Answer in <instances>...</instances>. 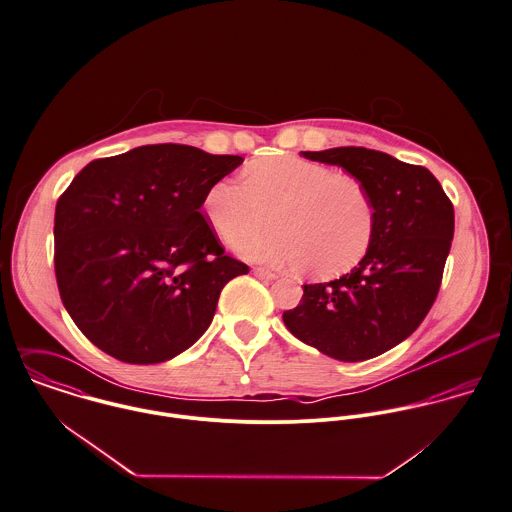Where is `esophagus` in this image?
I'll use <instances>...</instances> for the list:
<instances>
[{"mask_svg": "<svg viewBox=\"0 0 512 512\" xmlns=\"http://www.w3.org/2000/svg\"><path fill=\"white\" fill-rule=\"evenodd\" d=\"M253 273H255V277H259L261 281H273V279H277V275H275L273 271L263 269V267H255V269H253Z\"/></svg>", "mask_w": 512, "mask_h": 512, "instance_id": "esophagus-1", "label": "esophagus"}]
</instances>
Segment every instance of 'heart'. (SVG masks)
<instances>
[{
  "label": "heart",
  "mask_w": 512,
  "mask_h": 512,
  "mask_svg": "<svg viewBox=\"0 0 512 512\" xmlns=\"http://www.w3.org/2000/svg\"><path fill=\"white\" fill-rule=\"evenodd\" d=\"M276 227L247 240L268 215ZM205 221L253 261L295 265L310 277H334L368 253L376 207L366 186L299 156H271L243 172V184L219 180L204 196Z\"/></svg>",
  "instance_id": "1"
}]
</instances>
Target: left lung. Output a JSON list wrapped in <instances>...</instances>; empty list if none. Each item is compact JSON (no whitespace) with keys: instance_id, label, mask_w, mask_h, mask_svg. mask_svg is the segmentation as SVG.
<instances>
[{"instance_id":"1","label":"left lung","mask_w":512,"mask_h":512,"mask_svg":"<svg viewBox=\"0 0 512 512\" xmlns=\"http://www.w3.org/2000/svg\"><path fill=\"white\" fill-rule=\"evenodd\" d=\"M344 168L376 207V231L362 261L340 279L305 285L283 322L318 352L360 362L404 342L421 324L443 279L455 213L437 178L423 166L362 146L301 152Z\"/></svg>"}]
</instances>
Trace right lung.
<instances>
[{
  "label": "right lung",
  "instance_id": "add662e5",
  "mask_svg": "<svg viewBox=\"0 0 512 512\" xmlns=\"http://www.w3.org/2000/svg\"><path fill=\"white\" fill-rule=\"evenodd\" d=\"M241 156L150 144L87 164L55 207V275L79 330L108 356L158 364L188 350L221 289L249 267L200 211Z\"/></svg>",
  "mask_w": 512,
  "mask_h": 512
}]
</instances>
